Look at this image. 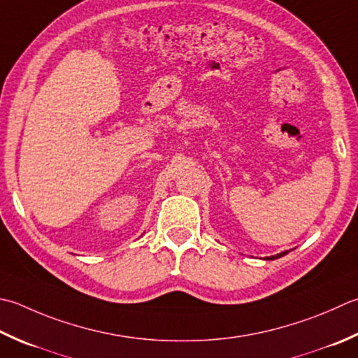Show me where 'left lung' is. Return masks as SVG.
Returning <instances> with one entry per match:
<instances>
[{
	"label": "left lung",
	"instance_id": "1",
	"mask_svg": "<svg viewBox=\"0 0 358 358\" xmlns=\"http://www.w3.org/2000/svg\"><path fill=\"white\" fill-rule=\"evenodd\" d=\"M287 253H289V250H287V251H282V253H278V255H275V256H270V257H267V261H275V259H278V257H282V256H285Z\"/></svg>",
	"mask_w": 358,
	"mask_h": 358
}]
</instances>
